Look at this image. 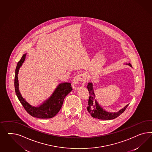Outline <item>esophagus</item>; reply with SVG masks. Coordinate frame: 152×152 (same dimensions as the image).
<instances>
[{
    "instance_id": "obj_1",
    "label": "esophagus",
    "mask_w": 152,
    "mask_h": 152,
    "mask_svg": "<svg viewBox=\"0 0 152 152\" xmlns=\"http://www.w3.org/2000/svg\"><path fill=\"white\" fill-rule=\"evenodd\" d=\"M86 83V74H79L76 76L72 81V86L75 89H80L85 86Z\"/></svg>"
}]
</instances>
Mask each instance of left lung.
<instances>
[{
  "label": "left lung",
  "instance_id": "obj_1",
  "mask_svg": "<svg viewBox=\"0 0 152 152\" xmlns=\"http://www.w3.org/2000/svg\"><path fill=\"white\" fill-rule=\"evenodd\" d=\"M129 65L130 66H132L130 64H129ZM87 88L90 95L89 99H88V106L87 107V110L91 116L94 118L101 120L114 119L118 117L123 113H124V111L126 110V107L129 105V104L127 105L126 106H125L124 108L122 109L121 110L116 113L107 112L106 111L103 110L101 108V106L97 104V102L96 101L92 83H88Z\"/></svg>",
  "mask_w": 152,
  "mask_h": 152
}]
</instances>
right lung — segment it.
Wrapping results in <instances>:
<instances>
[{"mask_svg":"<svg viewBox=\"0 0 152 152\" xmlns=\"http://www.w3.org/2000/svg\"><path fill=\"white\" fill-rule=\"evenodd\" d=\"M26 54L23 55L17 65L15 72L14 88L16 95L24 109L29 115L40 119H49L55 116L60 110L62 106L65 97L72 90L70 83H64L60 84L55 92L48 100L39 107H33L29 105L21 96L19 91L18 73L19 67L24 61Z\"/></svg>","mask_w":152,"mask_h":152,"instance_id":"1","label":"right lung"}]
</instances>
